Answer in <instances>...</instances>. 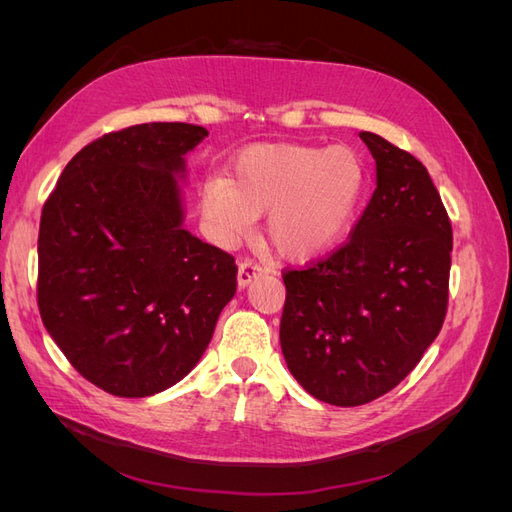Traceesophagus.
Instances as JSON below:
<instances>
[{
	"instance_id": "34e87169",
	"label": "esophagus",
	"mask_w": 512,
	"mask_h": 512,
	"mask_svg": "<svg viewBox=\"0 0 512 512\" xmlns=\"http://www.w3.org/2000/svg\"><path fill=\"white\" fill-rule=\"evenodd\" d=\"M262 269L260 265H256L254 260H241L239 262V273H237V282L241 288H245L247 284H252L258 275H262Z\"/></svg>"
}]
</instances>
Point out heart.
I'll return each instance as SVG.
<instances>
[{"mask_svg":"<svg viewBox=\"0 0 512 512\" xmlns=\"http://www.w3.org/2000/svg\"><path fill=\"white\" fill-rule=\"evenodd\" d=\"M367 164L350 145H254L232 162L230 179L205 183L200 209L224 241L269 211L267 239L288 260L320 256L346 235L367 188Z\"/></svg>","mask_w":512,"mask_h":512,"instance_id":"b5f03b06","label":"heart"}]
</instances>
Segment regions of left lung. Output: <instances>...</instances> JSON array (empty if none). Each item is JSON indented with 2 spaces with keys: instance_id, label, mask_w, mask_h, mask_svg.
<instances>
[{
  "instance_id": "8db88e82",
  "label": "left lung",
  "mask_w": 512,
  "mask_h": 512,
  "mask_svg": "<svg viewBox=\"0 0 512 512\" xmlns=\"http://www.w3.org/2000/svg\"><path fill=\"white\" fill-rule=\"evenodd\" d=\"M376 190L348 241L284 271L280 342L290 374L331 406L389 393L438 337L448 305L453 228L427 168L361 132Z\"/></svg>"
}]
</instances>
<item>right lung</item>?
Segmentation results:
<instances>
[{
	"mask_svg": "<svg viewBox=\"0 0 512 512\" xmlns=\"http://www.w3.org/2000/svg\"><path fill=\"white\" fill-rule=\"evenodd\" d=\"M209 132L141 123L68 162L38 235V307L79 374L117 397L188 376L237 292L235 258L185 230L177 179Z\"/></svg>",
	"mask_w": 512,
	"mask_h": 512,
	"instance_id": "add662e5",
	"label": "right lung"
}]
</instances>
